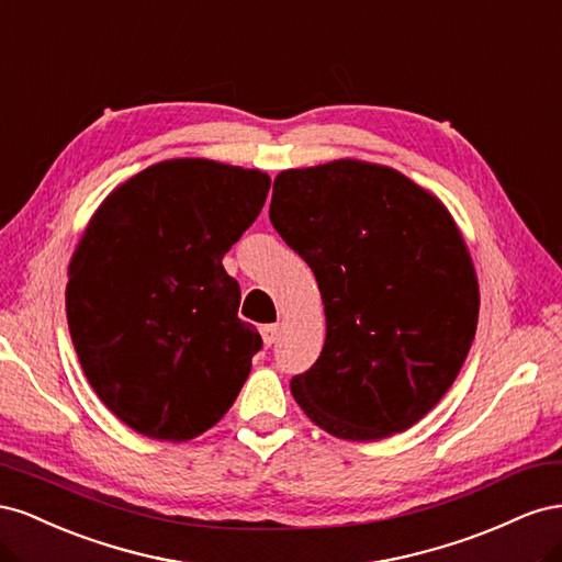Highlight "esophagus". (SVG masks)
I'll use <instances>...</instances> for the list:
<instances>
[{
  "instance_id": "34e87169",
  "label": "esophagus",
  "mask_w": 562,
  "mask_h": 562,
  "mask_svg": "<svg viewBox=\"0 0 562 562\" xmlns=\"http://www.w3.org/2000/svg\"><path fill=\"white\" fill-rule=\"evenodd\" d=\"M260 335H262V342L267 347H271L279 339V326H277V323H267V326L260 328Z\"/></svg>"
}]
</instances>
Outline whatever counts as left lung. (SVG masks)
<instances>
[{"instance_id":"8db88e82","label":"left lung","mask_w":562,"mask_h":562,"mask_svg":"<svg viewBox=\"0 0 562 562\" xmlns=\"http://www.w3.org/2000/svg\"><path fill=\"white\" fill-rule=\"evenodd\" d=\"M269 220L326 307V345L291 380L304 415L345 440L411 429L452 386L479 323L448 209L394 168L339 159L279 173Z\"/></svg>"}]
</instances>
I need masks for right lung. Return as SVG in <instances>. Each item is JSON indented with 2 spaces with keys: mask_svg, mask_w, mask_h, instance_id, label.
<instances>
[{
  "mask_svg": "<svg viewBox=\"0 0 562 562\" xmlns=\"http://www.w3.org/2000/svg\"><path fill=\"white\" fill-rule=\"evenodd\" d=\"M269 176L209 159L145 168L100 203L65 304L89 384L133 431L190 440L223 419L262 349L236 316L223 258L260 215Z\"/></svg>",
  "mask_w": 562,
  "mask_h": 562,
  "instance_id": "1",
  "label": "right lung"
}]
</instances>
